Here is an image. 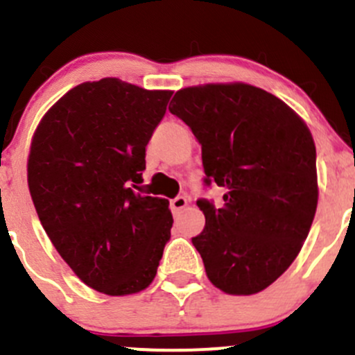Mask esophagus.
<instances>
[{
    "instance_id": "obj_1",
    "label": "esophagus",
    "mask_w": 355,
    "mask_h": 355,
    "mask_svg": "<svg viewBox=\"0 0 355 355\" xmlns=\"http://www.w3.org/2000/svg\"><path fill=\"white\" fill-rule=\"evenodd\" d=\"M170 206H171V211H173V214H178L185 206H187V198H184V196H178V198L171 199Z\"/></svg>"
}]
</instances>
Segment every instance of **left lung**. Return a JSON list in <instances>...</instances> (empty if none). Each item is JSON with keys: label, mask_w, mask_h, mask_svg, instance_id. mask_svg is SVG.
<instances>
[{"label": "left lung", "mask_w": 355, "mask_h": 355, "mask_svg": "<svg viewBox=\"0 0 355 355\" xmlns=\"http://www.w3.org/2000/svg\"><path fill=\"white\" fill-rule=\"evenodd\" d=\"M170 113L202 149L204 185L223 187V204L199 199L206 225L192 239L211 284L252 295L288 270L318 206L316 146L302 118L249 84L180 89Z\"/></svg>", "instance_id": "8db88e82"}]
</instances>
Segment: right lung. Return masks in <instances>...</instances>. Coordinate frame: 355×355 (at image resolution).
<instances>
[{"label":"right lung","mask_w":355,"mask_h":355,"mask_svg":"<svg viewBox=\"0 0 355 355\" xmlns=\"http://www.w3.org/2000/svg\"><path fill=\"white\" fill-rule=\"evenodd\" d=\"M170 98L120 78L84 82L32 137L27 180L42 228L73 273L106 295L149 287L170 241V202L137 187Z\"/></svg>","instance_id":"right-lung-1"}]
</instances>
